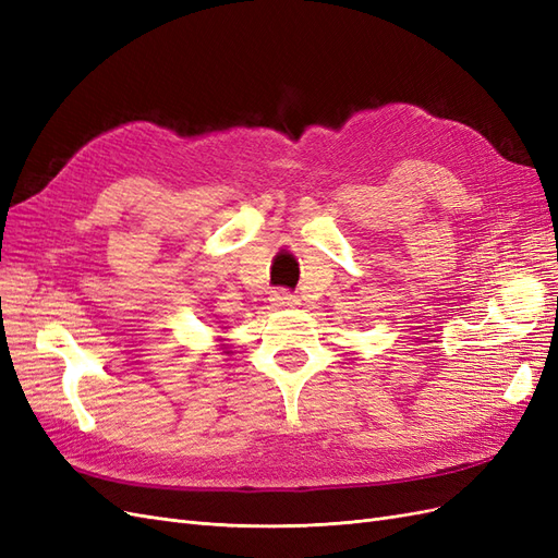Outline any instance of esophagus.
<instances>
[{"mask_svg": "<svg viewBox=\"0 0 558 558\" xmlns=\"http://www.w3.org/2000/svg\"><path fill=\"white\" fill-rule=\"evenodd\" d=\"M272 305L275 307H295L298 305V295H293L289 289H277L272 291Z\"/></svg>", "mask_w": 558, "mask_h": 558, "instance_id": "34e87169", "label": "esophagus"}]
</instances>
